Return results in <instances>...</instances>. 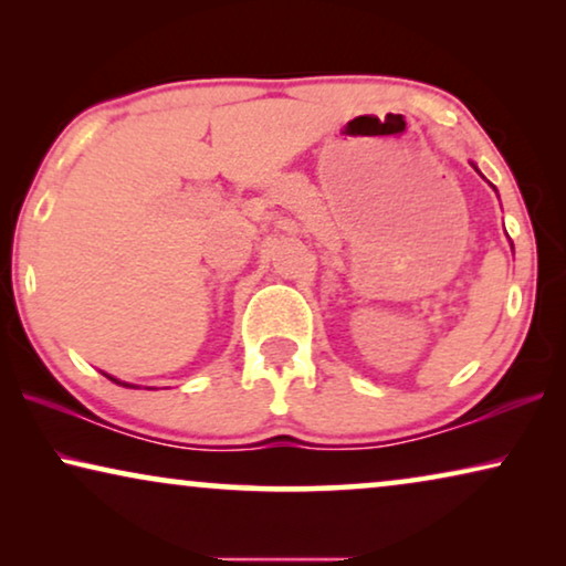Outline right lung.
Wrapping results in <instances>:
<instances>
[{
    "label": "right lung",
    "mask_w": 566,
    "mask_h": 566,
    "mask_svg": "<svg viewBox=\"0 0 566 566\" xmlns=\"http://www.w3.org/2000/svg\"><path fill=\"white\" fill-rule=\"evenodd\" d=\"M107 378H111V381H115V384H120V381H118V378H113V376H107ZM123 386H126V384H123Z\"/></svg>",
    "instance_id": "add662e5"
}]
</instances>
